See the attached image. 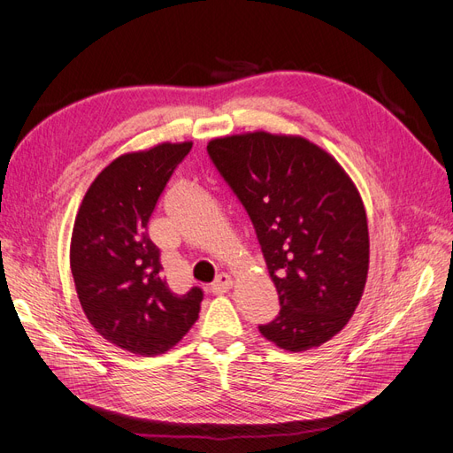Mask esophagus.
Listing matches in <instances>:
<instances>
[{"mask_svg": "<svg viewBox=\"0 0 453 453\" xmlns=\"http://www.w3.org/2000/svg\"><path fill=\"white\" fill-rule=\"evenodd\" d=\"M232 278L228 276V273H219V276L215 278V281L211 283V293H215V295H223V293H226L230 287H232Z\"/></svg>", "mask_w": 453, "mask_h": 453, "instance_id": "1", "label": "esophagus"}]
</instances>
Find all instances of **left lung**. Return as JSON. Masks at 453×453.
<instances>
[{
	"mask_svg": "<svg viewBox=\"0 0 453 453\" xmlns=\"http://www.w3.org/2000/svg\"><path fill=\"white\" fill-rule=\"evenodd\" d=\"M208 153L248 211L280 295V315L260 334L285 351L319 348L365 291L370 242L357 187L303 135H225Z\"/></svg>",
	"mask_w": 453,
	"mask_h": 453,
	"instance_id": "8db88e82",
	"label": "left lung"
}]
</instances>
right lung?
<instances>
[{"mask_svg":"<svg viewBox=\"0 0 453 453\" xmlns=\"http://www.w3.org/2000/svg\"><path fill=\"white\" fill-rule=\"evenodd\" d=\"M193 142L158 143L115 158L79 205L70 266L81 308L96 333L117 348L155 357L195 325L202 289L170 291L160 251L147 234L164 187Z\"/></svg>","mask_w":453,"mask_h":453,"instance_id":"add662e5","label":"right lung"}]
</instances>
